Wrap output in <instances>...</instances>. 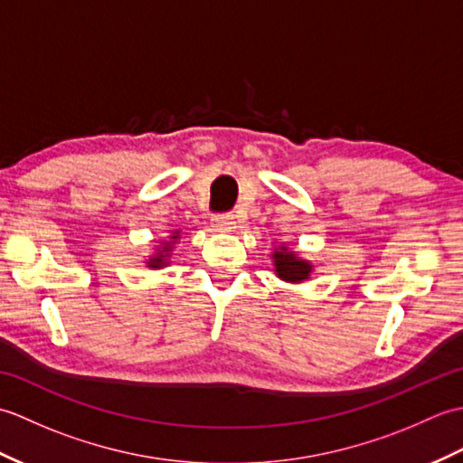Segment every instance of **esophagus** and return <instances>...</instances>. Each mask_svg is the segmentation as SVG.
<instances>
[{
    "label": "esophagus",
    "mask_w": 463,
    "mask_h": 463,
    "mask_svg": "<svg viewBox=\"0 0 463 463\" xmlns=\"http://www.w3.org/2000/svg\"><path fill=\"white\" fill-rule=\"evenodd\" d=\"M234 224H237V221H234L232 213L214 214V219H213V226L216 231H231V229H234Z\"/></svg>",
    "instance_id": "1"
}]
</instances>
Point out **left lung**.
Returning a JSON list of instances; mask_svg holds the SVG:
<instances>
[{
  "label": "left lung",
  "mask_w": 463,
  "mask_h": 463,
  "mask_svg": "<svg viewBox=\"0 0 463 463\" xmlns=\"http://www.w3.org/2000/svg\"><path fill=\"white\" fill-rule=\"evenodd\" d=\"M272 257H274V267H277V274L282 280L300 282L310 277V270H312L310 264L300 260L297 254L288 252L284 247L274 252Z\"/></svg>",
  "instance_id": "8db88e82"
}]
</instances>
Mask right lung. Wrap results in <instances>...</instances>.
<instances>
[{
  "label": "right lung",
  "instance_id": "obj_1",
  "mask_svg": "<svg viewBox=\"0 0 463 463\" xmlns=\"http://www.w3.org/2000/svg\"><path fill=\"white\" fill-rule=\"evenodd\" d=\"M176 237H179V234H175V237L173 239H176ZM171 249L169 247H165L163 250H159V257H155V259H151V262H149V267L151 269H161L163 267V264H165V254L163 252H169Z\"/></svg>",
  "mask_w": 463,
  "mask_h": 463
}]
</instances>
